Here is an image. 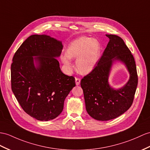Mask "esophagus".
<instances>
[{"label":"esophagus","mask_w":150,"mask_h":150,"mask_svg":"<svg viewBox=\"0 0 150 150\" xmlns=\"http://www.w3.org/2000/svg\"><path fill=\"white\" fill-rule=\"evenodd\" d=\"M75 82H76V85H79L80 84V82H81V79H80L79 78H75Z\"/></svg>","instance_id":"esophagus-1"}]
</instances>
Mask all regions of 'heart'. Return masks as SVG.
<instances>
[{
    "instance_id": "1",
    "label": "heart",
    "mask_w": 150,
    "mask_h": 150,
    "mask_svg": "<svg viewBox=\"0 0 150 150\" xmlns=\"http://www.w3.org/2000/svg\"><path fill=\"white\" fill-rule=\"evenodd\" d=\"M102 46L96 39L85 36L72 41L67 47L66 54L61 56V61L67 67L71 65V59H76V67L81 74L92 72L99 62Z\"/></svg>"
}]
</instances>
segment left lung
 I'll list each match as a JSON object with an SVG mask.
<instances>
[{
    "label": "left lung",
    "instance_id": "1",
    "mask_svg": "<svg viewBox=\"0 0 150 150\" xmlns=\"http://www.w3.org/2000/svg\"><path fill=\"white\" fill-rule=\"evenodd\" d=\"M109 41L94 70L81 81L86 110L99 121L114 119L126 112L132 104L138 78L134 58L119 36L105 35ZM125 65L130 76L129 81L120 89H114L108 83L113 64Z\"/></svg>",
    "mask_w": 150,
    "mask_h": 150
}]
</instances>
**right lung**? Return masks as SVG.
<instances>
[{
	"mask_svg": "<svg viewBox=\"0 0 150 150\" xmlns=\"http://www.w3.org/2000/svg\"><path fill=\"white\" fill-rule=\"evenodd\" d=\"M62 49V41L50 35H32L13 58V92L25 112L40 121L57 118L76 86L74 78L62 72L57 59Z\"/></svg>",
	"mask_w": 150,
	"mask_h": 150,
	"instance_id": "obj_1",
	"label": "right lung"
}]
</instances>
